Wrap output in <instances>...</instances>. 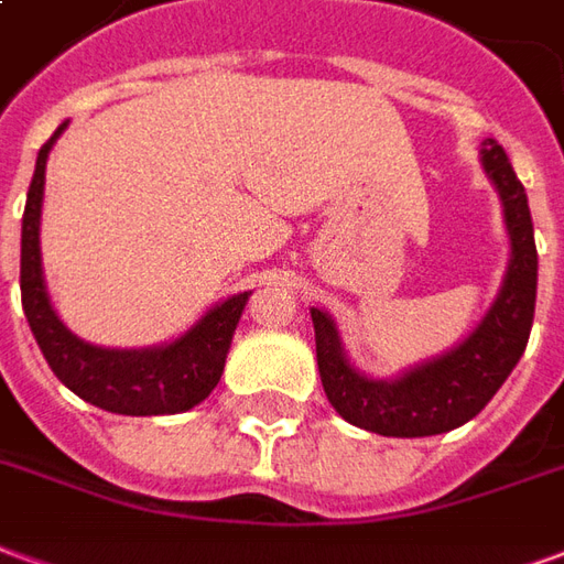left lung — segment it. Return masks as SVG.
Segmentation results:
<instances>
[{
    "mask_svg": "<svg viewBox=\"0 0 564 564\" xmlns=\"http://www.w3.org/2000/svg\"><path fill=\"white\" fill-rule=\"evenodd\" d=\"M480 162L501 196L510 235V262L496 302L465 341L429 362L408 368L399 378L378 380L350 366L335 319L326 311L311 307L326 399L347 423L366 432L425 437L468 423L508 380L529 344L538 295V250L529 198L498 141H484Z\"/></svg>",
    "mask_w": 564,
    "mask_h": 564,
    "instance_id": "obj_1",
    "label": "left lung"
}]
</instances>
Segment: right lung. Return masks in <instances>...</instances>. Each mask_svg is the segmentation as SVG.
<instances>
[{
    "instance_id": "add662e5",
    "label": "right lung",
    "mask_w": 564,
    "mask_h": 564,
    "mask_svg": "<svg viewBox=\"0 0 564 564\" xmlns=\"http://www.w3.org/2000/svg\"><path fill=\"white\" fill-rule=\"evenodd\" d=\"M66 127L68 120L39 150L35 174L26 193L23 232H20V299H23L26 323L51 371L84 402L127 416L189 411L198 402H205L210 390L220 383L235 326L241 319L250 293H238L214 305L193 329L160 347L115 350V347H96L72 335L51 305V295L44 286L42 245H39L47 153Z\"/></svg>"
}]
</instances>
